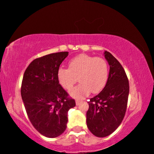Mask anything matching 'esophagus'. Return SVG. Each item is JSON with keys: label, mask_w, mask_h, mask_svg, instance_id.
Here are the masks:
<instances>
[{"label": "esophagus", "mask_w": 154, "mask_h": 154, "mask_svg": "<svg viewBox=\"0 0 154 154\" xmlns=\"http://www.w3.org/2000/svg\"><path fill=\"white\" fill-rule=\"evenodd\" d=\"M75 103H76V105H79V104L81 103V101L79 100H76Z\"/></svg>", "instance_id": "34e87169"}]
</instances>
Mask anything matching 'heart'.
<instances>
[{
    "label": "heart",
    "mask_w": 154,
    "mask_h": 154,
    "mask_svg": "<svg viewBox=\"0 0 154 154\" xmlns=\"http://www.w3.org/2000/svg\"><path fill=\"white\" fill-rule=\"evenodd\" d=\"M58 79L62 88L71 90L79 79L80 83L70 91L75 98L82 99L91 93H98L106 84L109 66L105 59L81 54L69 62V68H60Z\"/></svg>",
    "instance_id": "1"
}]
</instances>
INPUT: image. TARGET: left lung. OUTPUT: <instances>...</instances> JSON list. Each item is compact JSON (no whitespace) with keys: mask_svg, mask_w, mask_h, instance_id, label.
Instances as JSON below:
<instances>
[{"mask_svg":"<svg viewBox=\"0 0 154 154\" xmlns=\"http://www.w3.org/2000/svg\"><path fill=\"white\" fill-rule=\"evenodd\" d=\"M105 57L110 66L104 89L90 99L86 114L88 129L98 137L109 136L122 123L126 111L129 82L124 68L109 51Z\"/></svg>","mask_w":154,"mask_h":154,"instance_id":"1","label":"left lung"}]
</instances>
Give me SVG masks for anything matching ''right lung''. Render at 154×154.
Segmentation results:
<instances>
[{"label": "right lung", "instance_id": "1", "mask_svg": "<svg viewBox=\"0 0 154 154\" xmlns=\"http://www.w3.org/2000/svg\"><path fill=\"white\" fill-rule=\"evenodd\" d=\"M68 55L69 52L62 51L36 58L23 76L21 96L27 116L35 128L46 137L56 138L63 133L68 111L75 106L57 75Z\"/></svg>", "mask_w": 154, "mask_h": 154}]
</instances>
